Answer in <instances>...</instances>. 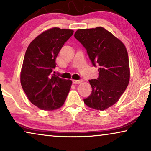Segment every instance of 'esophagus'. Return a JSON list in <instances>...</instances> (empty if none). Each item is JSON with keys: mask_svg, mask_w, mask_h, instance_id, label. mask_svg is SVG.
<instances>
[{"mask_svg": "<svg viewBox=\"0 0 151 151\" xmlns=\"http://www.w3.org/2000/svg\"><path fill=\"white\" fill-rule=\"evenodd\" d=\"M82 80H73V83L76 84H79L80 83H82Z\"/></svg>", "mask_w": 151, "mask_h": 151, "instance_id": "34e87169", "label": "esophagus"}]
</instances>
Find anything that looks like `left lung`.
Listing matches in <instances>:
<instances>
[{
    "mask_svg": "<svg viewBox=\"0 0 151 151\" xmlns=\"http://www.w3.org/2000/svg\"><path fill=\"white\" fill-rule=\"evenodd\" d=\"M75 38L86 49L93 65L99 66L97 80H89L91 94L84 99L86 106L104 111L115 104L129 85L128 52L122 41L102 27L80 29Z\"/></svg>",
    "mask_w": 151,
    "mask_h": 151,
    "instance_id": "obj_1",
    "label": "left lung"
}]
</instances>
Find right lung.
I'll return each mask as SVG.
<instances>
[{
	"instance_id": "add662e5",
	"label": "right lung",
	"mask_w": 151,
	"mask_h": 151,
	"mask_svg": "<svg viewBox=\"0 0 151 151\" xmlns=\"http://www.w3.org/2000/svg\"><path fill=\"white\" fill-rule=\"evenodd\" d=\"M73 30L52 27L33 40L24 55L20 83L27 97L41 110L53 111L65 103L72 81L53 74L55 59Z\"/></svg>"
}]
</instances>
